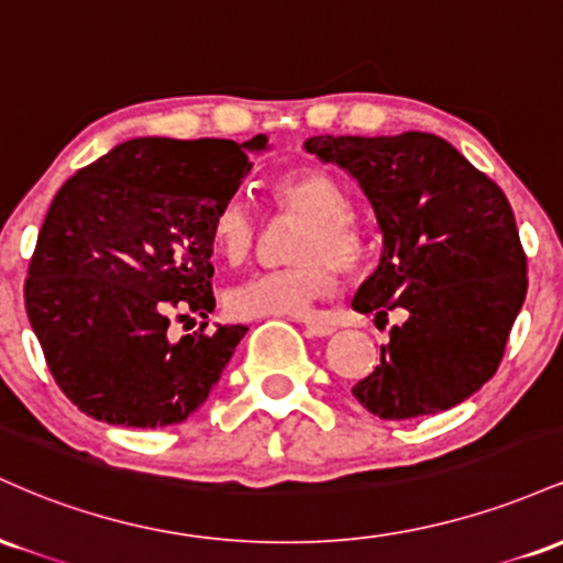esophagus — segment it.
Masks as SVG:
<instances>
[{
  "instance_id": "esophagus-1",
  "label": "esophagus",
  "mask_w": 563,
  "mask_h": 563,
  "mask_svg": "<svg viewBox=\"0 0 563 563\" xmlns=\"http://www.w3.org/2000/svg\"><path fill=\"white\" fill-rule=\"evenodd\" d=\"M299 322H303L307 335H312V339H325V335L335 333V328L328 325V322H320V320H299Z\"/></svg>"
}]
</instances>
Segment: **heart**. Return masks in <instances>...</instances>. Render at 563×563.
Segmentation results:
<instances>
[{
    "mask_svg": "<svg viewBox=\"0 0 563 563\" xmlns=\"http://www.w3.org/2000/svg\"><path fill=\"white\" fill-rule=\"evenodd\" d=\"M269 192L280 206L307 219L294 260L299 264L262 273L230 290V312L238 318H294L314 314V303L333 288V269L354 273L367 260V238L349 219V198L333 174L320 166H296L273 179ZM211 245L224 260L238 264L251 254L256 222L243 200L228 198L211 219Z\"/></svg>",
    "mask_w": 563,
    "mask_h": 563,
    "instance_id": "obj_1",
    "label": "heart"
}]
</instances>
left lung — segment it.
Masks as SVG:
<instances>
[{"instance_id":"left-lung-1","label":"left lung","mask_w":563,"mask_h":563,"mask_svg":"<svg viewBox=\"0 0 563 563\" xmlns=\"http://www.w3.org/2000/svg\"><path fill=\"white\" fill-rule=\"evenodd\" d=\"M365 192L380 230V262L354 294L357 312L386 318L380 365L352 394L386 421L461 405L495 376L527 296V256L508 198L448 140L318 134L303 142Z\"/></svg>"}]
</instances>
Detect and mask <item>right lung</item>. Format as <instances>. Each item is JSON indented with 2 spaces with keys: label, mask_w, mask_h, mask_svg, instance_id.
<instances>
[{
  "label": "right lung",
  "mask_w": 563,
  "mask_h": 563,
  "mask_svg": "<svg viewBox=\"0 0 563 563\" xmlns=\"http://www.w3.org/2000/svg\"><path fill=\"white\" fill-rule=\"evenodd\" d=\"M262 151L267 134L134 137L57 190L29 267L25 312L57 386L81 412L161 429L206 402L249 328L174 341L172 312H214L211 219L249 177V153Z\"/></svg>",
  "instance_id": "obj_1"
}]
</instances>
